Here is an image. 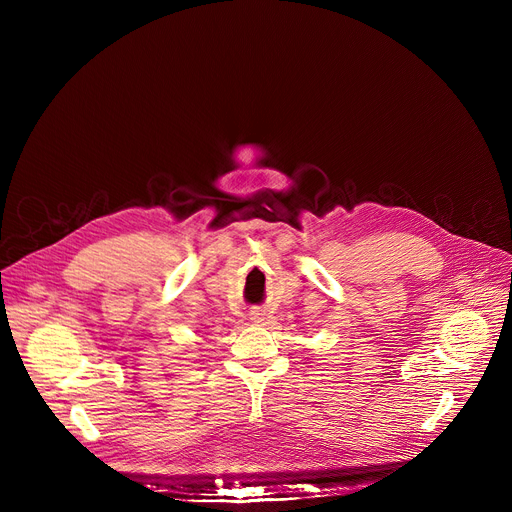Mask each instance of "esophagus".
I'll list each match as a JSON object with an SVG mask.
<instances>
[{"label":"esophagus","mask_w":512,"mask_h":512,"mask_svg":"<svg viewBox=\"0 0 512 512\" xmlns=\"http://www.w3.org/2000/svg\"><path fill=\"white\" fill-rule=\"evenodd\" d=\"M263 318H265V312L261 308H253L251 310V320L253 322H263Z\"/></svg>","instance_id":"1"}]
</instances>
